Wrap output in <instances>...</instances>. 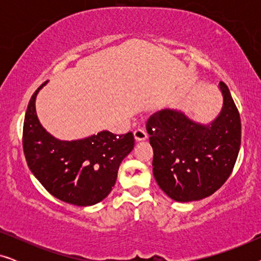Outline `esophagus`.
<instances>
[{"mask_svg":"<svg viewBox=\"0 0 261 261\" xmlns=\"http://www.w3.org/2000/svg\"><path fill=\"white\" fill-rule=\"evenodd\" d=\"M148 137L147 132H146L145 128H138V129H135L134 132V138L137 141H142V140H146Z\"/></svg>","mask_w":261,"mask_h":261,"instance_id":"34e87169","label":"esophagus"}]
</instances>
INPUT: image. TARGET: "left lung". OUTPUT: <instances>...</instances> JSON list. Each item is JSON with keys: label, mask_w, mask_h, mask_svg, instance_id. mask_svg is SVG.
I'll list each match as a JSON object with an SVG mask.
<instances>
[{"label": "left lung", "mask_w": 261, "mask_h": 261, "mask_svg": "<svg viewBox=\"0 0 261 261\" xmlns=\"http://www.w3.org/2000/svg\"><path fill=\"white\" fill-rule=\"evenodd\" d=\"M223 107L209 126L183 113L163 109L146 123L153 148V174L160 189L177 202L205 198L229 178L241 145L240 114L229 89L220 83Z\"/></svg>", "instance_id": "8db88e82"}]
</instances>
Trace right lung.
Returning <instances> with one entry per match:
<instances>
[{"mask_svg": "<svg viewBox=\"0 0 261 261\" xmlns=\"http://www.w3.org/2000/svg\"><path fill=\"white\" fill-rule=\"evenodd\" d=\"M45 84L35 90L24 115L22 147L28 167L60 201L80 206L96 204L113 190L120 164L134 147V135L103 130L83 140L53 138L35 112V97Z\"/></svg>", "mask_w": 261, "mask_h": 261, "instance_id": "add662e5", "label": "right lung"}]
</instances>
